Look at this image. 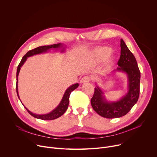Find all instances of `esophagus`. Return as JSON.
Returning <instances> with one entry per match:
<instances>
[{
  "mask_svg": "<svg viewBox=\"0 0 157 157\" xmlns=\"http://www.w3.org/2000/svg\"><path fill=\"white\" fill-rule=\"evenodd\" d=\"M90 81V78L89 76H85L83 77L81 81L80 82L81 83H85V82H88Z\"/></svg>",
  "mask_w": 157,
  "mask_h": 157,
  "instance_id": "34e87169",
  "label": "esophagus"
}]
</instances>
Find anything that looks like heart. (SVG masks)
Here are the masks:
<instances>
[{"label": "heart", "instance_id": "heart-1", "mask_svg": "<svg viewBox=\"0 0 157 157\" xmlns=\"http://www.w3.org/2000/svg\"><path fill=\"white\" fill-rule=\"evenodd\" d=\"M112 52V50L109 47H102L98 50L97 51L95 54L94 55L92 62L93 64H100L102 62H105L109 57L110 56ZM111 61V59L109 60L110 62Z\"/></svg>", "mask_w": 157, "mask_h": 157}]
</instances>
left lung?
Wrapping results in <instances>:
<instances>
[{
    "label": "left lung",
    "mask_w": 157,
    "mask_h": 157,
    "mask_svg": "<svg viewBox=\"0 0 157 157\" xmlns=\"http://www.w3.org/2000/svg\"><path fill=\"white\" fill-rule=\"evenodd\" d=\"M118 67L108 76L122 72L128 78L127 91L116 101L109 100L103 90L96 83L94 95L91 99V106L98 115L108 119L118 118L127 114L138 101L140 95V71L137 61L122 39L121 40V57Z\"/></svg>",
    "instance_id": "left-lung-1"
}]
</instances>
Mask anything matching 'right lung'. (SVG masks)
Wrapping results in <instances>:
<instances>
[{"label":"right lung","instance_id":"obj_1","mask_svg":"<svg viewBox=\"0 0 157 157\" xmlns=\"http://www.w3.org/2000/svg\"><path fill=\"white\" fill-rule=\"evenodd\" d=\"M66 46L62 43L51 45H47V46H46V45L45 46H40L36 48H34L33 50L28 51L27 53L23 56L21 60V62H20L19 64L17 66V72H16V80H17V81H16V92H17V97L23 105V103H22L21 100L20 98H19V93H18V76H19V73L21 68V67L25 64V62L26 61L28 57L33 56L35 55L47 53V52H48L50 50H56V51L59 50L60 53H64L66 50ZM78 86H79L78 83H75V84L72 85L69 87H68L66 89V90L65 91V92L64 93V95H63V97H62V98L59 105H57V107H56L54 110H52L50 112H49L48 113H45V114L35 113L32 112H31L30 110H29L24 105H23V106L26 109V110L28 112V113L35 118L41 119V120H45V121H50V120H54V119H57L59 117L62 116V115H63L65 113V112L67 110L68 106H69L70 94L73 90L76 89Z\"/></svg>","mask_w":157,"mask_h":157}]
</instances>
